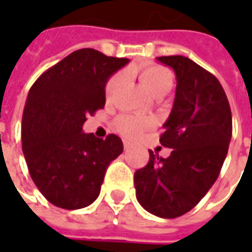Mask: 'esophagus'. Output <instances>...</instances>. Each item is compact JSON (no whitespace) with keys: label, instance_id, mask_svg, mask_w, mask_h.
Returning a JSON list of instances; mask_svg holds the SVG:
<instances>
[{"label":"esophagus","instance_id":"obj_1","mask_svg":"<svg viewBox=\"0 0 252 252\" xmlns=\"http://www.w3.org/2000/svg\"><path fill=\"white\" fill-rule=\"evenodd\" d=\"M123 147H125V150H129L131 147V144L129 141H125V143H123Z\"/></svg>","mask_w":252,"mask_h":252}]
</instances>
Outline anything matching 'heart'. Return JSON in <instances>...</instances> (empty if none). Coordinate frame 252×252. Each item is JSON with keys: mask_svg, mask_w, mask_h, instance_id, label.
Returning <instances> with one entry per match:
<instances>
[{"mask_svg": "<svg viewBox=\"0 0 252 252\" xmlns=\"http://www.w3.org/2000/svg\"><path fill=\"white\" fill-rule=\"evenodd\" d=\"M140 80L143 85L146 87L147 91H150L153 95L157 94L164 88H171L172 85V74L169 73L165 67H161L157 64H151L144 67L140 71ZM122 84V74L116 73L112 75L108 80L105 92L106 96H112L115 92L118 91V88ZM151 122L146 118L140 116H130V115H123L121 118H118V121L115 123V127L119 134H122L126 139H136L143 131H146L150 127Z\"/></svg>", "mask_w": 252, "mask_h": 252, "instance_id": "heart-1", "label": "heart"}]
</instances>
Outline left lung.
Returning a JSON list of instances; mask_svg holds the SVG:
<instances>
[{"instance_id":"obj_1","label":"left lung","mask_w":252,"mask_h":252,"mask_svg":"<svg viewBox=\"0 0 252 252\" xmlns=\"http://www.w3.org/2000/svg\"><path fill=\"white\" fill-rule=\"evenodd\" d=\"M177 77L172 111L160 143L168 158L150 153L134 172L136 198L151 215L174 219L193 209L216 182L231 140V111L219 80L184 56L157 57Z\"/></svg>"}]
</instances>
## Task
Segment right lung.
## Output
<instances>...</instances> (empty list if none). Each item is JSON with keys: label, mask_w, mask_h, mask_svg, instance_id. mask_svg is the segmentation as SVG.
Masks as SVG:
<instances>
[{"label": "right lung", "mask_w": 252, "mask_h": 252, "mask_svg": "<svg viewBox=\"0 0 252 252\" xmlns=\"http://www.w3.org/2000/svg\"><path fill=\"white\" fill-rule=\"evenodd\" d=\"M129 59L75 50L29 90L22 115V151L34 185L54 206L75 210L101 192L106 168L123 151L116 134L84 133L87 116L105 105V85Z\"/></svg>", "instance_id": "add662e5"}]
</instances>
